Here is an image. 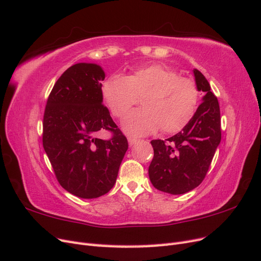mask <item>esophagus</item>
Here are the masks:
<instances>
[{
    "mask_svg": "<svg viewBox=\"0 0 261 261\" xmlns=\"http://www.w3.org/2000/svg\"><path fill=\"white\" fill-rule=\"evenodd\" d=\"M138 141H139L138 139H134V138H128V142H129V145H130V146H132V145L136 144V143H137Z\"/></svg>",
    "mask_w": 261,
    "mask_h": 261,
    "instance_id": "34e87169",
    "label": "esophagus"
}]
</instances>
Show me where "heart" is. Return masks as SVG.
Instances as JSON below:
<instances>
[{"label": "heart", "instance_id": "heart-1", "mask_svg": "<svg viewBox=\"0 0 261 261\" xmlns=\"http://www.w3.org/2000/svg\"><path fill=\"white\" fill-rule=\"evenodd\" d=\"M103 100L117 118L128 113L142 96L143 108L131 112L122 128L133 137L156 132L162 127L167 133L182 130L195 113L198 90L196 83L161 64L134 69L129 75L115 73L103 82Z\"/></svg>", "mask_w": 261, "mask_h": 261}]
</instances>
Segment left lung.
<instances>
[{
	"instance_id": "1",
	"label": "left lung",
	"mask_w": 261,
	"mask_h": 261,
	"mask_svg": "<svg viewBox=\"0 0 261 261\" xmlns=\"http://www.w3.org/2000/svg\"><path fill=\"white\" fill-rule=\"evenodd\" d=\"M197 90L204 92L201 103L189 123L173 137L153 140L149 180L162 192L184 194L197 188L212 164L221 141L220 107L205 75L193 70Z\"/></svg>"
}]
</instances>
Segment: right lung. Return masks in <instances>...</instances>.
Here are the masks:
<instances>
[{"label": "right lung", "mask_w": 261, "mask_h": 261, "mask_svg": "<svg viewBox=\"0 0 261 261\" xmlns=\"http://www.w3.org/2000/svg\"><path fill=\"white\" fill-rule=\"evenodd\" d=\"M105 72L79 63L56 81L43 117V147L61 186L80 198H96L115 186L128 141L103 105ZM113 132L109 140L98 130Z\"/></svg>", "instance_id": "obj_1"}]
</instances>
